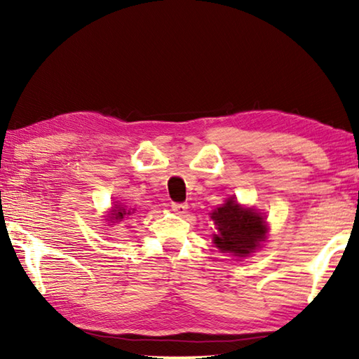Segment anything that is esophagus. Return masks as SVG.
Returning <instances> with one entry per match:
<instances>
[{
    "label": "esophagus",
    "mask_w": 359,
    "mask_h": 359,
    "mask_svg": "<svg viewBox=\"0 0 359 359\" xmlns=\"http://www.w3.org/2000/svg\"><path fill=\"white\" fill-rule=\"evenodd\" d=\"M171 208L175 212V214H185L187 209H188V204L187 203H171Z\"/></svg>",
    "instance_id": "esophagus-1"
}]
</instances>
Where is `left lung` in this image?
Listing matches in <instances>:
<instances>
[{"label":"left lung","mask_w":359,"mask_h":359,"mask_svg":"<svg viewBox=\"0 0 359 359\" xmlns=\"http://www.w3.org/2000/svg\"><path fill=\"white\" fill-rule=\"evenodd\" d=\"M220 233L215 234L214 244L223 253H234L245 257L264 241L266 224L257 212L242 209L234 199L210 214Z\"/></svg>","instance_id":"obj_1"}]
</instances>
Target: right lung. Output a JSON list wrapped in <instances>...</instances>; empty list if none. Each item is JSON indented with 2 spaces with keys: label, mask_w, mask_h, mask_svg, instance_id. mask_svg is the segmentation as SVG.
Returning <instances> with one entry per match:
<instances>
[{
  "label": "right lung",
  "mask_w": 359,
  "mask_h": 359,
  "mask_svg": "<svg viewBox=\"0 0 359 359\" xmlns=\"http://www.w3.org/2000/svg\"><path fill=\"white\" fill-rule=\"evenodd\" d=\"M112 212H114V214H112V218H111V220H115V222H117V220H121V218H123L125 215H130V214H131L130 210L126 212L123 208H115ZM115 222H114V223H115Z\"/></svg>",
  "instance_id": "add662e5"
}]
</instances>
